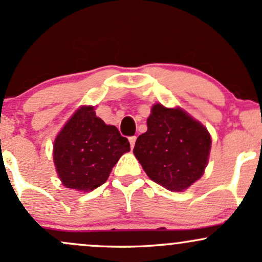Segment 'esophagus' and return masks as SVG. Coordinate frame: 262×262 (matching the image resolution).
Segmentation results:
<instances>
[{"mask_svg":"<svg viewBox=\"0 0 262 262\" xmlns=\"http://www.w3.org/2000/svg\"><path fill=\"white\" fill-rule=\"evenodd\" d=\"M135 140H137V137H130V138H129V143H130V146H132V148H134V145H135Z\"/></svg>","mask_w":262,"mask_h":262,"instance_id":"34e87169","label":"esophagus"}]
</instances>
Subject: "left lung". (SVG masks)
<instances>
[{
    "mask_svg": "<svg viewBox=\"0 0 262 262\" xmlns=\"http://www.w3.org/2000/svg\"><path fill=\"white\" fill-rule=\"evenodd\" d=\"M148 130L138 137L134 155L152 181L181 192L203 175L210 151V135L181 108L156 103Z\"/></svg>",
    "mask_w": 262,
    "mask_h": 262,
    "instance_id": "left-lung-1",
    "label": "left lung"
}]
</instances>
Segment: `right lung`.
Here are the masks:
<instances>
[{
    "instance_id": "right-lung-1",
    "label": "right lung",
    "mask_w": 262,
    "mask_h": 262,
    "mask_svg": "<svg viewBox=\"0 0 262 262\" xmlns=\"http://www.w3.org/2000/svg\"><path fill=\"white\" fill-rule=\"evenodd\" d=\"M129 150L130 144L118 129L96 117L93 107L82 106L55 138L53 158L65 187L89 192L107 181Z\"/></svg>"
}]
</instances>
